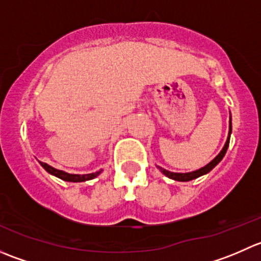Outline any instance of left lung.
I'll return each instance as SVG.
<instances>
[{
	"instance_id": "left-lung-1",
	"label": "left lung",
	"mask_w": 261,
	"mask_h": 261,
	"mask_svg": "<svg viewBox=\"0 0 261 261\" xmlns=\"http://www.w3.org/2000/svg\"><path fill=\"white\" fill-rule=\"evenodd\" d=\"M231 131H232V126H231V117H230V130H228V136H227V140H226L225 146H223V149L221 150L220 154H218L217 156H216L211 163H208V164H207L206 167L201 168V169H198V170H194V172H191V173H172V172H169V170H165V169H163V168H160V167H159V169L162 170V172L164 173V174L167 175L168 178H170V179L178 180V181H189V180H192V179H196V178L201 177V175L207 174V173L211 172L213 168H215L216 165H217L218 163H220L221 160H222V158L225 156L226 151H227L228 144H230Z\"/></svg>"
}]
</instances>
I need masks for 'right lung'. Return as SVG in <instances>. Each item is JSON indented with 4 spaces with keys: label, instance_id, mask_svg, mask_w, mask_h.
Segmentation results:
<instances>
[{
    "label": "right lung",
    "instance_id": "add662e5",
    "mask_svg": "<svg viewBox=\"0 0 261 261\" xmlns=\"http://www.w3.org/2000/svg\"><path fill=\"white\" fill-rule=\"evenodd\" d=\"M40 164H41V167L46 170V172L50 173V174L55 175V177L60 178V179H63V180H67V181H86L89 179H93V178H96L97 175L102 172V170H99V172L92 173V174H83V175L69 174V173H65V172H63V170H58V169H55V168L50 167V165L46 164V163L40 162Z\"/></svg>",
    "mask_w": 261,
    "mask_h": 261
}]
</instances>
